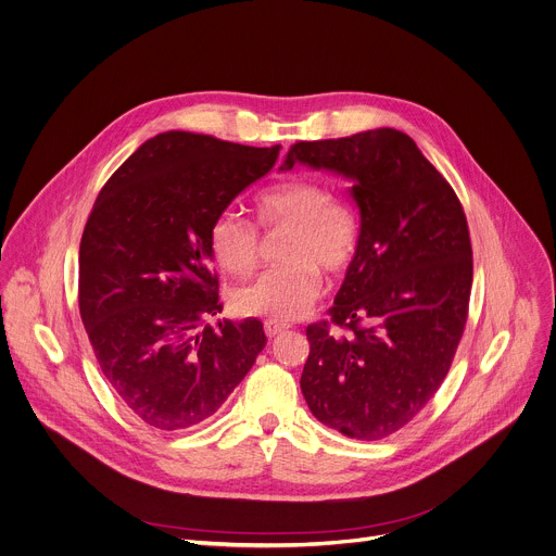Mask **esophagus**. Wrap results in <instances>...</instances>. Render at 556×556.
Returning <instances> with one entry per match:
<instances>
[{
  "label": "esophagus",
  "instance_id": "34e87169",
  "mask_svg": "<svg viewBox=\"0 0 556 556\" xmlns=\"http://www.w3.org/2000/svg\"><path fill=\"white\" fill-rule=\"evenodd\" d=\"M289 326L287 324H280V321H271V319H267L265 321V332H267V338H276V336H280V332H285Z\"/></svg>",
  "mask_w": 556,
  "mask_h": 556
}]
</instances>
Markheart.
Returning <instances> with one entry per match:
<instances>
[{
	"label": "heart",
	"instance_id": "b5f03b06",
	"mask_svg": "<svg viewBox=\"0 0 556 556\" xmlns=\"http://www.w3.org/2000/svg\"><path fill=\"white\" fill-rule=\"evenodd\" d=\"M258 226L287 230L280 258L285 265L267 269L232 289V306L243 315L271 321L302 317L321 293V274H342L355 258L359 226L349 205L306 177H295L263 190L254 201ZM207 245L214 261L230 274L254 269L261 252L254 226L226 210L214 216Z\"/></svg>",
	"mask_w": 556,
	"mask_h": 556
}]
</instances>
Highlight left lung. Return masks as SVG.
<instances>
[{
  "instance_id": "obj_1",
  "label": "left lung",
  "mask_w": 556,
  "mask_h": 556,
  "mask_svg": "<svg viewBox=\"0 0 556 556\" xmlns=\"http://www.w3.org/2000/svg\"><path fill=\"white\" fill-rule=\"evenodd\" d=\"M304 164L346 177L359 245L330 306L306 328L300 388L311 414L357 440L407 425L445 381L467 324L473 252L463 205L416 142L396 129L295 142Z\"/></svg>"
}]
</instances>
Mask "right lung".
<instances>
[{
  "label": "right lung",
  "mask_w": 556,
  "mask_h": 556,
  "mask_svg": "<svg viewBox=\"0 0 556 556\" xmlns=\"http://www.w3.org/2000/svg\"><path fill=\"white\" fill-rule=\"evenodd\" d=\"M254 149L166 131L100 190L78 252V306L98 366L149 427L210 418L254 366L263 321L203 324L224 308L207 232L216 214L276 164Z\"/></svg>",
  "instance_id": "obj_1"
}]
</instances>
